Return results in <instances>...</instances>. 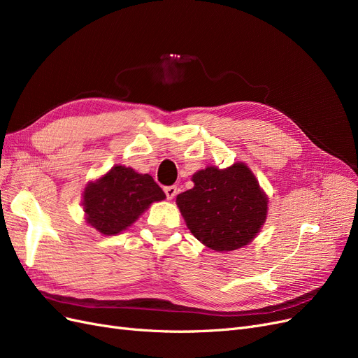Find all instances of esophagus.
I'll list each match as a JSON object with an SVG mask.
<instances>
[{
	"instance_id": "esophagus-1",
	"label": "esophagus",
	"mask_w": 358,
	"mask_h": 358,
	"mask_svg": "<svg viewBox=\"0 0 358 358\" xmlns=\"http://www.w3.org/2000/svg\"><path fill=\"white\" fill-rule=\"evenodd\" d=\"M164 192H166V196H167V199H169V200L175 199V196L178 194V187H175V185L166 187V188H164Z\"/></svg>"
}]
</instances>
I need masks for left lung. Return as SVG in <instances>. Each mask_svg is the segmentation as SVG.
<instances>
[{
  "instance_id": "left-lung-1",
  "label": "left lung",
  "mask_w": 358,
  "mask_h": 358,
  "mask_svg": "<svg viewBox=\"0 0 358 358\" xmlns=\"http://www.w3.org/2000/svg\"><path fill=\"white\" fill-rule=\"evenodd\" d=\"M194 188L178 196L180 213L196 239L213 251H234L251 242L267 215V199L242 162L192 176Z\"/></svg>"
}]
</instances>
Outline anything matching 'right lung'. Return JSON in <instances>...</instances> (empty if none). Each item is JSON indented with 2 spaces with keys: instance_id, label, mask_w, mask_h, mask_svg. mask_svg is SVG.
Wrapping results in <instances>:
<instances>
[{
  "instance_id": "obj_1",
  "label": "right lung",
  "mask_w": 358,
  "mask_h": 358,
  "mask_svg": "<svg viewBox=\"0 0 358 358\" xmlns=\"http://www.w3.org/2000/svg\"><path fill=\"white\" fill-rule=\"evenodd\" d=\"M166 194L149 175L129 167L115 166L83 192L86 221L101 234L115 236L131 225L152 201L164 200Z\"/></svg>"
}]
</instances>
